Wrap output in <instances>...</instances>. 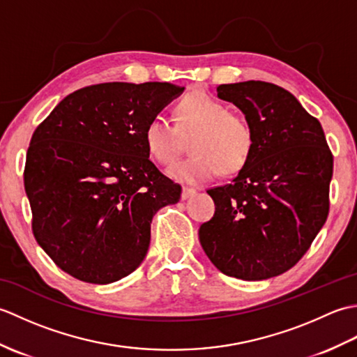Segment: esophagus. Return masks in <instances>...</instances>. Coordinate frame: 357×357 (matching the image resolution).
Wrapping results in <instances>:
<instances>
[{"label":"esophagus","mask_w":357,"mask_h":357,"mask_svg":"<svg viewBox=\"0 0 357 357\" xmlns=\"http://www.w3.org/2000/svg\"><path fill=\"white\" fill-rule=\"evenodd\" d=\"M196 195V190L195 188H190V187H184L183 188V193H181V199H188V198H192V196H195Z\"/></svg>","instance_id":"esophagus-1"}]
</instances>
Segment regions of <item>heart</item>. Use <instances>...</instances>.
<instances>
[{
	"mask_svg": "<svg viewBox=\"0 0 357 357\" xmlns=\"http://www.w3.org/2000/svg\"><path fill=\"white\" fill-rule=\"evenodd\" d=\"M193 151L172 164L167 174L174 181L201 184L222 173H236L247 164L255 147V132L250 121L230 112L221 101L206 92L188 93L176 107V126L155 116L144 132L147 150L156 161L169 164L183 149L181 136H191Z\"/></svg>",
	"mask_w": 357,
	"mask_h": 357,
	"instance_id": "obj_1",
	"label": "heart"
}]
</instances>
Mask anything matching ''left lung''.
I'll return each mask as SVG.
<instances>
[{
  "mask_svg": "<svg viewBox=\"0 0 357 357\" xmlns=\"http://www.w3.org/2000/svg\"><path fill=\"white\" fill-rule=\"evenodd\" d=\"M216 92L250 121L255 147L230 184L207 190L216 208L199 227V242L227 276L282 275L305 255L328 216L333 156L322 126L270 82L221 84Z\"/></svg>",
  "mask_w": 357,
  "mask_h": 357,
  "instance_id": "8db88e82",
  "label": "left lung"
}]
</instances>
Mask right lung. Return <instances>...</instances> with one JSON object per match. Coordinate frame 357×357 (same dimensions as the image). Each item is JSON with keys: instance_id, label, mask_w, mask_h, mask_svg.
<instances>
[{"instance_id": "obj_1", "label": "right lung", "mask_w": 357, "mask_h": 357, "mask_svg": "<svg viewBox=\"0 0 357 357\" xmlns=\"http://www.w3.org/2000/svg\"><path fill=\"white\" fill-rule=\"evenodd\" d=\"M183 92L169 82H104L66 96L36 127L24 188L38 245L63 271L104 285L139 267L151 219L181 198L150 161L144 132Z\"/></svg>"}]
</instances>
